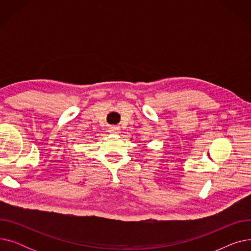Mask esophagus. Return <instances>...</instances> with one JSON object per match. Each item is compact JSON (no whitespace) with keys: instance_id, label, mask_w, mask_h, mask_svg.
I'll use <instances>...</instances> for the list:
<instances>
[{"instance_id":"esophagus-1","label":"esophagus","mask_w":251,"mask_h":251,"mask_svg":"<svg viewBox=\"0 0 251 251\" xmlns=\"http://www.w3.org/2000/svg\"><path fill=\"white\" fill-rule=\"evenodd\" d=\"M110 132H111V133H119V127L112 126V127L110 128Z\"/></svg>"}]
</instances>
